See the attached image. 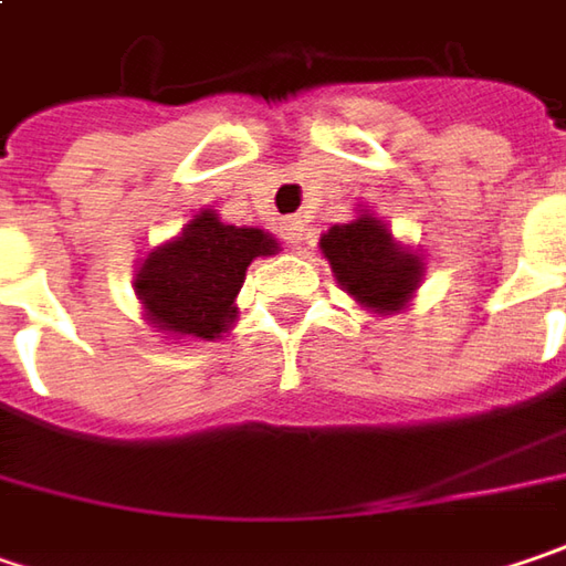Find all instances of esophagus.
Wrapping results in <instances>:
<instances>
[{"label":"esophagus","mask_w":566,"mask_h":566,"mask_svg":"<svg viewBox=\"0 0 566 566\" xmlns=\"http://www.w3.org/2000/svg\"><path fill=\"white\" fill-rule=\"evenodd\" d=\"M280 229H283V239H286L290 248H302V241H305V226H302L298 219H286Z\"/></svg>","instance_id":"1"}]
</instances>
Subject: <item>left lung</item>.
I'll use <instances>...</instances> for the list:
<instances>
[{
  "label": "left lung",
  "instance_id": "left-lung-1",
  "mask_svg": "<svg viewBox=\"0 0 566 566\" xmlns=\"http://www.w3.org/2000/svg\"><path fill=\"white\" fill-rule=\"evenodd\" d=\"M318 248L340 290L376 315L408 308L423 280V258L398 244L376 212H359L354 222L331 226Z\"/></svg>",
  "mask_w": 566,
  "mask_h": 566
}]
</instances>
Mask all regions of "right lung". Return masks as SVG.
I'll list each match as a JSON object with an SVG mask.
<instances>
[{"instance_id": "right-lung-1", "label": "right lung", "mask_w": 566, "mask_h": 566, "mask_svg": "<svg viewBox=\"0 0 566 566\" xmlns=\"http://www.w3.org/2000/svg\"><path fill=\"white\" fill-rule=\"evenodd\" d=\"M280 244L264 229L226 226L200 210L178 239L146 254L133 290L149 325L175 337L219 340L239 315L235 296L254 258L276 254Z\"/></svg>"}]
</instances>
